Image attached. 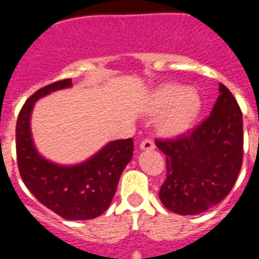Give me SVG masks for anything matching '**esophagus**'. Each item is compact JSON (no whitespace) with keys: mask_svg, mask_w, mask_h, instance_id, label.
Wrapping results in <instances>:
<instances>
[{"mask_svg":"<svg viewBox=\"0 0 259 259\" xmlns=\"http://www.w3.org/2000/svg\"><path fill=\"white\" fill-rule=\"evenodd\" d=\"M154 148H155L154 143H153L152 140H149V139H145V140L141 141V144H140L141 150H153Z\"/></svg>","mask_w":259,"mask_h":259,"instance_id":"obj_1","label":"esophagus"}]
</instances>
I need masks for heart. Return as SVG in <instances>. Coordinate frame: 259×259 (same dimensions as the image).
<instances>
[{
	"label": "heart",
	"mask_w": 259,
	"mask_h": 259,
	"mask_svg": "<svg viewBox=\"0 0 259 259\" xmlns=\"http://www.w3.org/2000/svg\"><path fill=\"white\" fill-rule=\"evenodd\" d=\"M148 113L155 115L158 131L166 136L188 132L202 110V97L194 88L178 83H163L153 91L146 105Z\"/></svg>",
	"instance_id": "obj_1"
}]
</instances>
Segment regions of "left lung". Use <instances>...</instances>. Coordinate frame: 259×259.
Instances as JSON below:
<instances>
[{"label": "left lung", "mask_w": 259, "mask_h": 259, "mask_svg": "<svg viewBox=\"0 0 259 259\" xmlns=\"http://www.w3.org/2000/svg\"><path fill=\"white\" fill-rule=\"evenodd\" d=\"M166 154L167 178L159 189L166 209L196 215L227 197L242 164V114L230 89L219 84L211 113L185 135L155 140Z\"/></svg>", "instance_id": "left-lung-1"}]
</instances>
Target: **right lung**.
I'll list each match as a JSON object with an SVG mask.
<instances>
[{
	"label": "right lung",
	"instance_id": "add662e5",
	"mask_svg": "<svg viewBox=\"0 0 259 259\" xmlns=\"http://www.w3.org/2000/svg\"><path fill=\"white\" fill-rule=\"evenodd\" d=\"M72 85L58 80L38 89L23 105L17 120V159L20 176L44 206L70 221L97 218L113 201L119 178L134 155V140H115L83 163L62 166L41 157L29 127L32 109L38 98Z\"/></svg>",
	"mask_w": 259,
	"mask_h": 259
}]
</instances>
